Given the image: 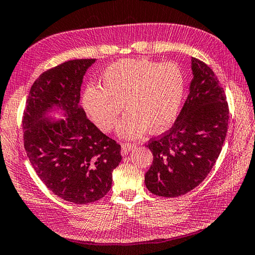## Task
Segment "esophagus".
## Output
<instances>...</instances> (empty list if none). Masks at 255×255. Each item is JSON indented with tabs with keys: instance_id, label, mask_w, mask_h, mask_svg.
Returning <instances> with one entry per match:
<instances>
[{
	"instance_id": "34e87169",
	"label": "esophagus",
	"mask_w": 255,
	"mask_h": 255,
	"mask_svg": "<svg viewBox=\"0 0 255 255\" xmlns=\"http://www.w3.org/2000/svg\"><path fill=\"white\" fill-rule=\"evenodd\" d=\"M135 147H136V144H134V143H128V142L123 143L122 144V153L123 154H127V153L134 150Z\"/></svg>"
}]
</instances>
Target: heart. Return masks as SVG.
I'll use <instances>...</instances> for the list:
<instances>
[{
  "label": "heart",
  "mask_w": 255,
  "mask_h": 255,
  "mask_svg": "<svg viewBox=\"0 0 255 255\" xmlns=\"http://www.w3.org/2000/svg\"><path fill=\"white\" fill-rule=\"evenodd\" d=\"M99 85H89L83 107L101 131L111 132L123 111L128 112L118 132L127 138L146 131L162 132L174 122L183 100L185 81L174 62L158 63L145 59L114 62L103 71Z\"/></svg>",
  "instance_id": "1"
}]
</instances>
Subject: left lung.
<instances>
[{
	"label": "left lung",
	"instance_id": "left-lung-1",
	"mask_svg": "<svg viewBox=\"0 0 255 255\" xmlns=\"http://www.w3.org/2000/svg\"><path fill=\"white\" fill-rule=\"evenodd\" d=\"M190 93L172 128L147 143L153 163L145 173L151 193L175 198L202 182L222 150L229 124L224 90L210 66L192 57Z\"/></svg>",
	"mask_w": 255,
	"mask_h": 255
}]
</instances>
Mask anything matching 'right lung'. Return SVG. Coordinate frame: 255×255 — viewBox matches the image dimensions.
I'll use <instances>...</instances> for the list:
<instances>
[{"label": "right lung", "instance_id": "obj_1", "mask_svg": "<svg viewBox=\"0 0 255 255\" xmlns=\"http://www.w3.org/2000/svg\"><path fill=\"white\" fill-rule=\"evenodd\" d=\"M95 59L64 62L38 76L23 113V141L28 160L47 189L75 204L102 199L121 162V145L86 119L80 107L83 75ZM60 107L67 117L50 122L45 113Z\"/></svg>", "mask_w": 255, "mask_h": 255}]
</instances>
